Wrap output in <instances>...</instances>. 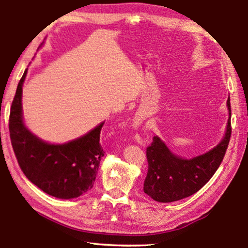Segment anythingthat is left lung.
<instances>
[{"instance_id":"8db88e82","label":"left lung","mask_w":248,"mask_h":248,"mask_svg":"<svg viewBox=\"0 0 248 248\" xmlns=\"http://www.w3.org/2000/svg\"><path fill=\"white\" fill-rule=\"evenodd\" d=\"M229 119L225 133L215 148L191 158L174 154L156 136L146 149L149 170L143 190L158 202H173L200 190L219 169L231 137L230 96L226 102Z\"/></svg>"}]
</instances>
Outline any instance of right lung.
<instances>
[{"label":"right lung","instance_id":"1","mask_svg":"<svg viewBox=\"0 0 248 248\" xmlns=\"http://www.w3.org/2000/svg\"><path fill=\"white\" fill-rule=\"evenodd\" d=\"M27 70L17 85L8 124L16 158L25 176L46 194L59 199L78 198L94 185L105 153L99 144L105 121L65 143L41 140L24 124L22 97Z\"/></svg>","mask_w":248,"mask_h":248}]
</instances>
